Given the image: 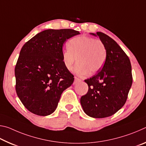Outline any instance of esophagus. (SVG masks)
Wrapping results in <instances>:
<instances>
[{"label":"esophagus","instance_id":"34e87169","mask_svg":"<svg viewBox=\"0 0 146 146\" xmlns=\"http://www.w3.org/2000/svg\"><path fill=\"white\" fill-rule=\"evenodd\" d=\"M81 81V80L80 78H77V77H75V80H74V82H73V84H76V83H78V82H80Z\"/></svg>","mask_w":146,"mask_h":146}]
</instances>
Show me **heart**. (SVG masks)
<instances>
[{"label": "heart", "mask_w": 146, "mask_h": 146, "mask_svg": "<svg viewBox=\"0 0 146 146\" xmlns=\"http://www.w3.org/2000/svg\"><path fill=\"white\" fill-rule=\"evenodd\" d=\"M68 48L63 49L62 58L65 68L71 71L76 60L78 63L75 71L77 75L84 76L89 71L96 73L101 70L105 63L106 49L99 39L81 35L71 38L68 43Z\"/></svg>", "instance_id": "obj_1"}]
</instances>
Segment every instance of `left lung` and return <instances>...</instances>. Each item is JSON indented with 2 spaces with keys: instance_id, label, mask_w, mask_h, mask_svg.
<instances>
[{
  "instance_id": "1",
  "label": "left lung",
  "mask_w": 146,
  "mask_h": 146,
  "mask_svg": "<svg viewBox=\"0 0 146 146\" xmlns=\"http://www.w3.org/2000/svg\"><path fill=\"white\" fill-rule=\"evenodd\" d=\"M104 44L106 58L97 75L85 80L88 91L80 98L86 115L93 118L110 117L125 104L133 82L129 58L120 46L102 32L91 33Z\"/></svg>"
}]
</instances>
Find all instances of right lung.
Listing matches in <instances>:
<instances>
[{
    "label": "right lung",
    "instance_id": "1",
    "mask_svg": "<svg viewBox=\"0 0 146 146\" xmlns=\"http://www.w3.org/2000/svg\"><path fill=\"white\" fill-rule=\"evenodd\" d=\"M79 34L71 29H46L22 48L15 69L16 92L33 114L53 113L62 93L73 84V75L64 66L62 52L64 42Z\"/></svg>",
    "mask_w": 146,
    "mask_h": 146
}]
</instances>
